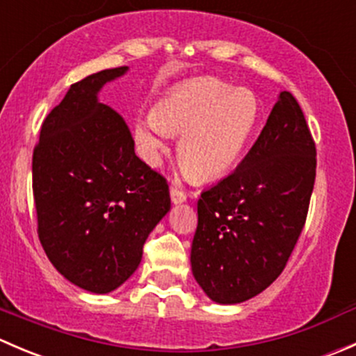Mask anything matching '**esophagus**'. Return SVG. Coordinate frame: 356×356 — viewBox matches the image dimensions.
Segmentation results:
<instances>
[{
	"mask_svg": "<svg viewBox=\"0 0 356 356\" xmlns=\"http://www.w3.org/2000/svg\"><path fill=\"white\" fill-rule=\"evenodd\" d=\"M170 198L172 203H182V201H186V198H188V195L179 186H170Z\"/></svg>",
	"mask_w": 356,
	"mask_h": 356,
	"instance_id": "obj_1",
	"label": "esophagus"
}]
</instances>
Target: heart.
<instances>
[{
	"instance_id": "obj_1",
	"label": "heart",
	"mask_w": 356,
	"mask_h": 356,
	"mask_svg": "<svg viewBox=\"0 0 356 356\" xmlns=\"http://www.w3.org/2000/svg\"><path fill=\"white\" fill-rule=\"evenodd\" d=\"M257 120L258 103L250 91L218 79H200L168 92L153 115L139 117L136 139L145 160L156 163L165 134L181 136L179 163L189 177L208 181L231 170Z\"/></svg>"
}]
</instances>
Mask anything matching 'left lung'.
I'll return each instance as SVG.
<instances>
[{
	"mask_svg": "<svg viewBox=\"0 0 356 356\" xmlns=\"http://www.w3.org/2000/svg\"><path fill=\"white\" fill-rule=\"evenodd\" d=\"M315 168L303 110L282 91L238 168L201 193L191 267L211 300L241 303L281 275L307 222Z\"/></svg>",
	"mask_w": 356,
	"mask_h": 356,
	"instance_id": "1",
	"label": "left lung"
}]
</instances>
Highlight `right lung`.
<instances>
[{
	"label": "right lung",
	"mask_w": 356,
	"mask_h": 356,
	"mask_svg": "<svg viewBox=\"0 0 356 356\" xmlns=\"http://www.w3.org/2000/svg\"><path fill=\"white\" fill-rule=\"evenodd\" d=\"M125 70L72 84L32 153L39 241L63 277L99 294L134 274L146 238L170 210L167 179L136 156L124 118L96 98Z\"/></svg>",
	"instance_id": "right-lung-1"
}]
</instances>
